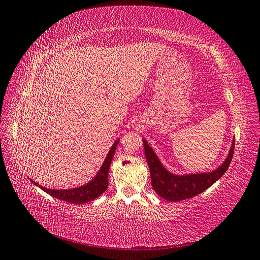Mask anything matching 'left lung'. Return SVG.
Instances as JSON below:
<instances>
[{"instance_id":"1","label":"left lung","mask_w":260,"mask_h":260,"mask_svg":"<svg viewBox=\"0 0 260 260\" xmlns=\"http://www.w3.org/2000/svg\"><path fill=\"white\" fill-rule=\"evenodd\" d=\"M146 161L150 168L151 181L154 191L168 201H181L200 194L201 192L211 186L215 181H218L228 170L234 156L235 140L231 145L230 152L225 161L220 167L208 173L175 175L169 172L162 163L159 162L156 154L153 152L152 147L143 140Z\"/></svg>"}]
</instances>
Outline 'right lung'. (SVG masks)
<instances>
[{"label": "right lung", "instance_id": "obj_1", "mask_svg": "<svg viewBox=\"0 0 260 260\" xmlns=\"http://www.w3.org/2000/svg\"><path fill=\"white\" fill-rule=\"evenodd\" d=\"M118 142L119 140L116 141L113 144V146L110 147L107 156L105 158V161L102 165L101 170H99V172L97 173V175L85 185L75 187V189H69V190H51V189H47V187L39 185L35 181L31 180L32 183L39 185V187H41L45 192L49 193V194L52 196L53 198H57L59 200H62V201H67L75 204H81V203H86V202L95 200L96 198L103 194V193L107 190L108 171H109L110 163H112V159L114 157L115 150L116 147H117Z\"/></svg>", "mask_w": 260, "mask_h": 260}]
</instances>
